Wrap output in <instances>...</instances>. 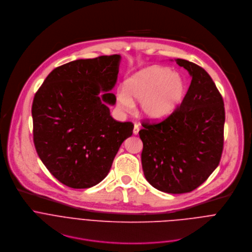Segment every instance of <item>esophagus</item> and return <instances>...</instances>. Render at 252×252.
<instances>
[{"label":"esophagus","instance_id":"obj_1","mask_svg":"<svg viewBox=\"0 0 252 252\" xmlns=\"http://www.w3.org/2000/svg\"><path fill=\"white\" fill-rule=\"evenodd\" d=\"M139 131V126L137 124H134V127H133V134H137Z\"/></svg>","mask_w":252,"mask_h":252}]
</instances>
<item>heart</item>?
Instances as JSON below:
<instances>
[{
	"label": "heart",
	"instance_id": "1",
	"mask_svg": "<svg viewBox=\"0 0 252 252\" xmlns=\"http://www.w3.org/2000/svg\"><path fill=\"white\" fill-rule=\"evenodd\" d=\"M186 83L181 75L168 67L153 65L143 68L125 83V90L117 94L118 104L124 111H131L133 100L140 101L141 114L151 120H163L170 116L184 99Z\"/></svg>",
	"mask_w": 252,
	"mask_h": 252
}]
</instances>
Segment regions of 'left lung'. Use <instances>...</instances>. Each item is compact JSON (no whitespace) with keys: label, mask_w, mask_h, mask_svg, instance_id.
<instances>
[{"label":"left lung","mask_w":252,"mask_h":252,"mask_svg":"<svg viewBox=\"0 0 252 252\" xmlns=\"http://www.w3.org/2000/svg\"><path fill=\"white\" fill-rule=\"evenodd\" d=\"M176 63L191 76L181 105L158 123L142 122L141 164L147 181L167 193H186L202 185L220 164L223 150L224 103L201 66Z\"/></svg>","instance_id":"left-lung-1"}]
</instances>
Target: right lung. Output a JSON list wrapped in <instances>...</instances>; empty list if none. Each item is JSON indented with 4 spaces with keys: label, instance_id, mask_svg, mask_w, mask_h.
<instances>
[{
    "label": "right lung",
    "instance_id": "right-lung-1",
    "mask_svg": "<svg viewBox=\"0 0 252 252\" xmlns=\"http://www.w3.org/2000/svg\"><path fill=\"white\" fill-rule=\"evenodd\" d=\"M120 61V55H112L69 62L53 69L34 94L35 151L68 188L100 183L121 145L132 134V123L114 120L107 106L116 103L110 91L117 84Z\"/></svg>",
    "mask_w": 252,
    "mask_h": 252
}]
</instances>
